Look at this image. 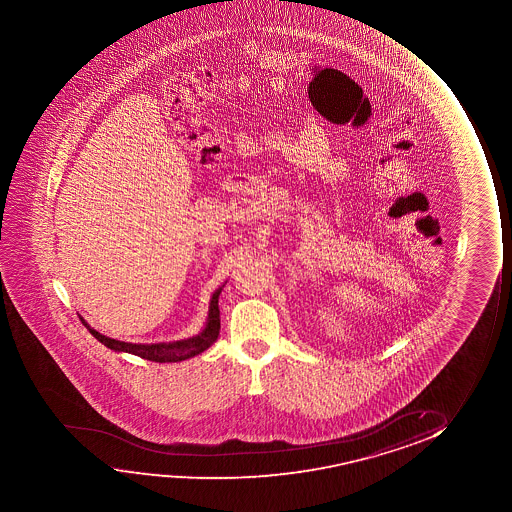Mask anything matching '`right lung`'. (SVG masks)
Listing matches in <instances>:
<instances>
[{
  "label": "right lung",
  "mask_w": 512,
  "mask_h": 512,
  "mask_svg": "<svg viewBox=\"0 0 512 512\" xmlns=\"http://www.w3.org/2000/svg\"><path fill=\"white\" fill-rule=\"evenodd\" d=\"M220 292H222V287H218L213 292L210 311H208V322H206L203 332L197 334V336L190 337V339L175 341V343H124V341H117V339H112V337L99 334L98 330L92 329L91 325L85 322L82 316H80V320H82V323L91 332L92 336L96 337L99 343L105 344L106 348H110V350L131 353V355H136V357L159 362V364H164V362H182V360H187V358L196 357L199 353H203L204 350H208L211 344L217 341L218 332H220V309H218V295H220Z\"/></svg>",
  "instance_id": "right-lung-1"
}]
</instances>
